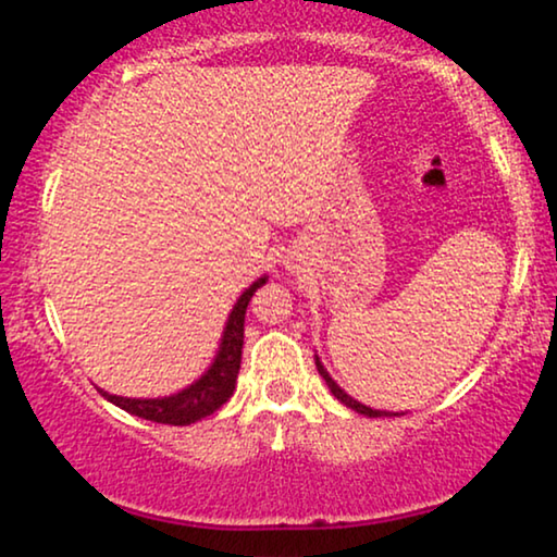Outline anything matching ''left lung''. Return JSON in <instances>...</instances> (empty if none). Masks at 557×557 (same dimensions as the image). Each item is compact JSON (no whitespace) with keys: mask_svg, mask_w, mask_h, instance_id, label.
<instances>
[{"mask_svg":"<svg viewBox=\"0 0 557 557\" xmlns=\"http://www.w3.org/2000/svg\"><path fill=\"white\" fill-rule=\"evenodd\" d=\"M317 370H319V375H322L324 380H326V385H330V391H332V395L334 398H337L339 403H345L347 408H352V410H357V413H362V416H368V418H380V416H398V413H387V410H372V408H368V406H362L360 400H355V398H349V395L342 391V387L334 383V380L330 377V372L324 370V364L319 362V357H317Z\"/></svg>","mask_w":557,"mask_h":557,"instance_id":"left-lung-1","label":"left lung"}]
</instances>
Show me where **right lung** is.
Returning <instances> with one entry per match:
<instances>
[{
	"label": "right lung",
	"instance_id": "obj_1",
	"mask_svg": "<svg viewBox=\"0 0 557 557\" xmlns=\"http://www.w3.org/2000/svg\"><path fill=\"white\" fill-rule=\"evenodd\" d=\"M269 276H261L253 281L246 292L240 294V299L235 301V307L227 317L223 339H220V349L215 360L208 368V372L200 380H195L193 385H187L185 391L164 395V398H121V395H111L98 387V393L106 400H111L113 406L124 408L126 413L139 416L144 421L154 423H170V425H189L200 418L215 413L223 403L231 398L235 391V380H238L240 370V355H243V324H246V309L250 296L256 294V288H261Z\"/></svg>",
	"mask_w": 557,
	"mask_h": 557
}]
</instances>
